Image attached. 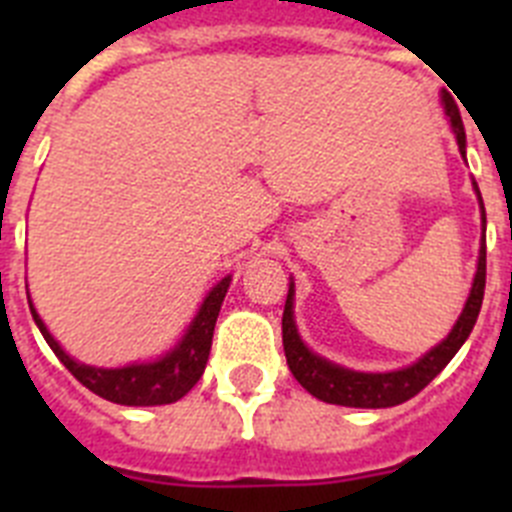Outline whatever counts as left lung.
<instances>
[{"instance_id": "left-lung-1", "label": "left lung", "mask_w": 512, "mask_h": 512, "mask_svg": "<svg viewBox=\"0 0 512 512\" xmlns=\"http://www.w3.org/2000/svg\"><path fill=\"white\" fill-rule=\"evenodd\" d=\"M443 110L451 117V128H454L456 143H459L461 156L467 158V135H464V122H461L459 107L451 99V94H441ZM474 192H477L479 207H482V225L485 220V205L479 197L477 182ZM485 230V228H482ZM485 277H487V246H485V233H482V246H479V261H477V274H474L472 292L467 297V305L461 310L459 320L451 328V333L431 348L423 359L415 364L405 366L400 372H384V374H366L354 372V369H343L338 364H330L323 356L312 354L310 348L302 343L300 333L295 325V312H292V300H295V284H289V295L284 302V315H282V343H284V356H287L289 372L295 374L297 382L318 400L330 402V405H343V408H392L400 402L410 400L418 395L423 387L433 382L436 374L454 359V354L464 346V341L472 333L474 323H477L479 307H482V297H485Z\"/></svg>"}]
</instances>
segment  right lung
Returning a JSON list of instances; mask_svg holds the SVG:
<instances>
[{"instance_id": "1", "label": "right lung", "mask_w": 512, "mask_h": 512, "mask_svg": "<svg viewBox=\"0 0 512 512\" xmlns=\"http://www.w3.org/2000/svg\"><path fill=\"white\" fill-rule=\"evenodd\" d=\"M228 287L230 277H225L223 282H217L210 289V295L205 297L200 312L189 323L184 338L171 348L169 354L151 361V364H130L122 366V369H99V366H87L74 361L58 346L56 338L48 333L45 323L40 320L38 312H35L33 302H30V312H33L35 325L40 328L48 346L53 348V354L61 359V364L87 390L104 397V400L117 402V405L148 408V405H169V402L182 400L194 384L200 382L202 372H205L207 356H210L217 315H220V305H223Z\"/></svg>"}]
</instances>
